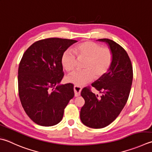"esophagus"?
Masks as SVG:
<instances>
[{
	"instance_id": "obj_1",
	"label": "esophagus",
	"mask_w": 152,
	"mask_h": 152,
	"mask_svg": "<svg viewBox=\"0 0 152 152\" xmlns=\"http://www.w3.org/2000/svg\"><path fill=\"white\" fill-rule=\"evenodd\" d=\"M74 95H75V97H78L80 95V92L82 91V88L78 86H74Z\"/></svg>"
}]
</instances>
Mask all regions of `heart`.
Instances as JSON below:
<instances>
[{
	"mask_svg": "<svg viewBox=\"0 0 152 152\" xmlns=\"http://www.w3.org/2000/svg\"><path fill=\"white\" fill-rule=\"evenodd\" d=\"M74 52L78 60L84 59L82 64L84 69L74 71L66 77L68 82L76 86H83L94 78L98 79L105 76L113 61L111 49L91 41L77 44L74 47ZM74 53L70 50H66L61 56V64L67 72L74 70L77 65V58Z\"/></svg>",
	"mask_w": 152,
	"mask_h": 152,
	"instance_id": "heart-1",
	"label": "heart"
}]
</instances>
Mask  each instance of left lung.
Instances as JSON below:
<instances>
[{"label":"left lung","instance_id":"1","mask_svg":"<svg viewBox=\"0 0 152 152\" xmlns=\"http://www.w3.org/2000/svg\"><path fill=\"white\" fill-rule=\"evenodd\" d=\"M105 42L113 55L108 72L91 84L102 96L94 94L90 87L82 89L81 96L85 104L80 111V119L86 126L102 129L117 118L129 99L133 79L131 61L120 45L109 39H100Z\"/></svg>","mask_w":152,"mask_h":152}]
</instances>
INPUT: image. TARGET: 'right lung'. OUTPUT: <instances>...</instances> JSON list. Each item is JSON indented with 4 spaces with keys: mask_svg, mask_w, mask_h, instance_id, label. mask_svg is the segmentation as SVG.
Returning <instances> with one entry per match:
<instances>
[{
    "mask_svg": "<svg viewBox=\"0 0 152 152\" xmlns=\"http://www.w3.org/2000/svg\"><path fill=\"white\" fill-rule=\"evenodd\" d=\"M76 42L47 38L33 43L23 53L18 68V94L26 113L39 125L51 126L60 123L74 96L72 84L59 83L64 76L61 56Z\"/></svg>",
    "mask_w": 152,
    "mask_h": 152,
    "instance_id": "1",
    "label": "right lung"
}]
</instances>
